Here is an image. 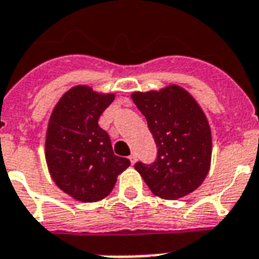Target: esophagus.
<instances>
[{"label":"esophagus","mask_w":259,"mask_h":259,"mask_svg":"<svg viewBox=\"0 0 259 259\" xmlns=\"http://www.w3.org/2000/svg\"><path fill=\"white\" fill-rule=\"evenodd\" d=\"M130 161H131V164L136 163V155H135V153H132V155L130 156Z\"/></svg>","instance_id":"1"}]
</instances>
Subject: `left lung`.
Instances as JSON below:
<instances>
[{"label":"left lung","mask_w":259,"mask_h":259,"mask_svg":"<svg viewBox=\"0 0 259 259\" xmlns=\"http://www.w3.org/2000/svg\"><path fill=\"white\" fill-rule=\"evenodd\" d=\"M157 147L152 164H135L153 194L177 200L196 191L210 168L211 134L208 119L193 96L169 84L159 91L134 93Z\"/></svg>","instance_id":"obj_1"}]
</instances>
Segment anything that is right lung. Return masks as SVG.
<instances>
[{
    "instance_id": "add662e5",
    "label": "right lung",
    "mask_w": 259,
    "mask_h": 259,
    "mask_svg": "<svg viewBox=\"0 0 259 259\" xmlns=\"http://www.w3.org/2000/svg\"><path fill=\"white\" fill-rule=\"evenodd\" d=\"M114 99L115 94L75 86L51 112L45 144L49 172L57 187L78 201L103 200L131 164L115 155L110 136L98 124Z\"/></svg>"
}]
</instances>
